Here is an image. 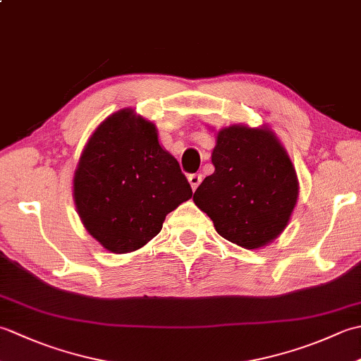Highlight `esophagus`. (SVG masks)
I'll use <instances>...</instances> for the list:
<instances>
[{
	"instance_id": "obj_1",
	"label": "esophagus",
	"mask_w": 361,
	"mask_h": 361,
	"mask_svg": "<svg viewBox=\"0 0 361 361\" xmlns=\"http://www.w3.org/2000/svg\"><path fill=\"white\" fill-rule=\"evenodd\" d=\"M188 180H189L190 188H192V190H195L198 188V185H200V183H202V175L200 173H190L188 176Z\"/></svg>"
}]
</instances>
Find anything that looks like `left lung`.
Wrapping results in <instances>:
<instances>
[{
  "label": "left lung",
  "instance_id": "8db88e82",
  "mask_svg": "<svg viewBox=\"0 0 361 361\" xmlns=\"http://www.w3.org/2000/svg\"><path fill=\"white\" fill-rule=\"evenodd\" d=\"M212 175L194 194V203L224 239L255 250L286 229L298 200L295 167L267 127L231 126L217 133Z\"/></svg>",
  "mask_w": 361,
  "mask_h": 361
}]
</instances>
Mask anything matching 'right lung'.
<instances>
[{"mask_svg":"<svg viewBox=\"0 0 361 361\" xmlns=\"http://www.w3.org/2000/svg\"><path fill=\"white\" fill-rule=\"evenodd\" d=\"M192 197L155 124L124 109L91 135L74 172V202L87 231L111 252L140 250L169 212Z\"/></svg>","mask_w":361,"mask_h":361,"instance_id":"obj_1","label":"right lung"}]
</instances>
